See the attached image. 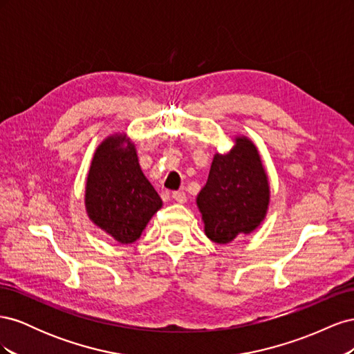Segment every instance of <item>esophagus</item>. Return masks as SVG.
<instances>
[{"label": "esophagus", "mask_w": 354, "mask_h": 354, "mask_svg": "<svg viewBox=\"0 0 354 354\" xmlns=\"http://www.w3.org/2000/svg\"><path fill=\"white\" fill-rule=\"evenodd\" d=\"M173 199L178 203H185L186 202V194L185 192H173Z\"/></svg>", "instance_id": "obj_1"}]
</instances>
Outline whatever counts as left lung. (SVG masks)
Instances as JSON below:
<instances>
[{
    "mask_svg": "<svg viewBox=\"0 0 354 354\" xmlns=\"http://www.w3.org/2000/svg\"><path fill=\"white\" fill-rule=\"evenodd\" d=\"M269 180L259 151L246 137H238L232 151L212 159L207 185L196 198L205 234L229 243L238 234L260 226L269 207Z\"/></svg>",
    "mask_w": 354,
    "mask_h": 354,
    "instance_id": "8db88e82",
    "label": "left lung"
}]
</instances>
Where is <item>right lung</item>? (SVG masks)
<instances>
[{
	"instance_id": "1",
	"label": "right lung",
	"mask_w": 354,
	"mask_h": 354,
	"mask_svg": "<svg viewBox=\"0 0 354 354\" xmlns=\"http://www.w3.org/2000/svg\"><path fill=\"white\" fill-rule=\"evenodd\" d=\"M124 142L127 148H122ZM85 207L95 226L121 242L133 243L162 207V201L142 173L136 147L122 134L97 147L85 186Z\"/></svg>"
}]
</instances>
